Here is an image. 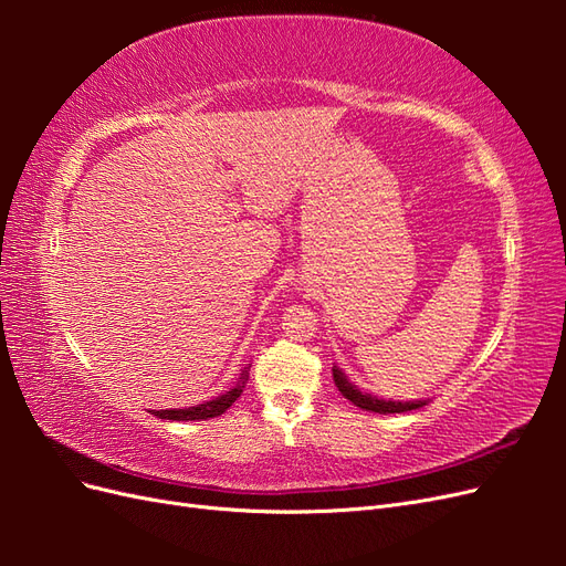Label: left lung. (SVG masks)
<instances>
[{
    "label": "left lung",
    "instance_id": "1",
    "mask_svg": "<svg viewBox=\"0 0 566 566\" xmlns=\"http://www.w3.org/2000/svg\"><path fill=\"white\" fill-rule=\"evenodd\" d=\"M333 378H335L337 389L342 391V397L349 399V401H352L354 406H358V408L373 410V413H382V416H387V413H406V410H413V408L424 406V401H406V403H401V401H382V399H375V397H370V394L358 391V389L345 378V375H342V370H337V368H333Z\"/></svg>",
    "mask_w": 566,
    "mask_h": 566
}]
</instances>
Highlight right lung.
Wrapping results in <instances>:
<instances>
[{
    "instance_id": "right-lung-1",
    "label": "right lung",
    "mask_w": 566,
    "mask_h": 566,
    "mask_svg": "<svg viewBox=\"0 0 566 566\" xmlns=\"http://www.w3.org/2000/svg\"><path fill=\"white\" fill-rule=\"evenodd\" d=\"M248 378H250V373L243 370L241 380H238V385H235L231 391L221 394V397H217V399H212V401H208V403H198V406L179 408V410H177V408H172V410H153V416H158V418H163V420H208V418H217V416L224 413V410H227L229 406H233V401H235L238 397H241L243 389H245Z\"/></svg>"
}]
</instances>
